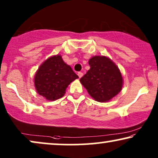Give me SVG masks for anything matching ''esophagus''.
<instances>
[{
  "label": "esophagus",
  "instance_id": "1",
  "mask_svg": "<svg viewBox=\"0 0 158 158\" xmlns=\"http://www.w3.org/2000/svg\"><path fill=\"white\" fill-rule=\"evenodd\" d=\"M77 75H78V77H80V78H81V77H83V73H81V72H79L78 73H77Z\"/></svg>",
  "mask_w": 158,
  "mask_h": 158
}]
</instances>
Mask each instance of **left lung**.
<instances>
[{"mask_svg": "<svg viewBox=\"0 0 158 158\" xmlns=\"http://www.w3.org/2000/svg\"><path fill=\"white\" fill-rule=\"evenodd\" d=\"M90 70L80 79L93 98L106 102L121 91L123 78L115 63L105 56H94L88 62Z\"/></svg>", "mask_w": 158, "mask_h": 158, "instance_id": "left-lung-1", "label": "left lung"}]
</instances>
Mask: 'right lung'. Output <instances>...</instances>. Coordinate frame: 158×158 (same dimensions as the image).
Returning <instances> with one entry per match:
<instances>
[{
	"instance_id": "obj_1",
	"label": "right lung",
	"mask_w": 158,
	"mask_h": 158,
	"mask_svg": "<svg viewBox=\"0 0 158 158\" xmlns=\"http://www.w3.org/2000/svg\"><path fill=\"white\" fill-rule=\"evenodd\" d=\"M78 76L64 63L60 55H55L43 62L34 76V85L40 96L55 101L65 94L68 86Z\"/></svg>"
}]
</instances>
